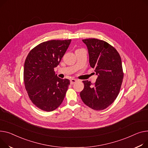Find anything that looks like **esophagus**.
Returning <instances> with one entry per match:
<instances>
[{
	"label": "esophagus",
	"mask_w": 148,
	"mask_h": 148,
	"mask_svg": "<svg viewBox=\"0 0 148 148\" xmlns=\"http://www.w3.org/2000/svg\"><path fill=\"white\" fill-rule=\"evenodd\" d=\"M77 82H78V80L77 79H74V78H73V79H71L70 80V83L71 84H73L74 83H75Z\"/></svg>",
	"instance_id": "obj_1"
}]
</instances>
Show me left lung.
<instances>
[{
  "label": "left lung",
  "instance_id": "obj_1",
  "mask_svg": "<svg viewBox=\"0 0 148 148\" xmlns=\"http://www.w3.org/2000/svg\"><path fill=\"white\" fill-rule=\"evenodd\" d=\"M86 45L89 62L97 75L95 83L83 81L84 87L80 92L83 102L96 111L106 109L119 95L124 73L119 53L111 45L97 38L83 40Z\"/></svg>",
  "mask_w": 148,
  "mask_h": 148
}]
</instances>
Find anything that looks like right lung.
I'll return each mask as SVG.
<instances>
[{"mask_svg": "<svg viewBox=\"0 0 148 148\" xmlns=\"http://www.w3.org/2000/svg\"><path fill=\"white\" fill-rule=\"evenodd\" d=\"M71 40H52L41 43L29 52L24 68L25 89L33 103L51 112L62 103L70 82L55 74L57 66Z\"/></svg>", "mask_w": 148, "mask_h": 148, "instance_id": "add662e5", "label": "right lung"}]
</instances>
